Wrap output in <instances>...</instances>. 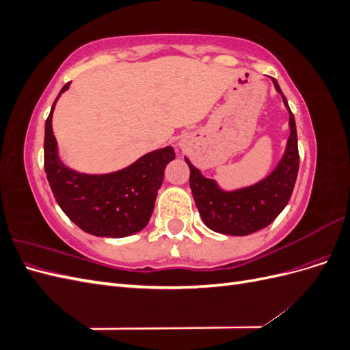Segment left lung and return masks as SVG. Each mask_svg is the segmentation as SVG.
Instances as JSON below:
<instances>
[{
	"mask_svg": "<svg viewBox=\"0 0 350 350\" xmlns=\"http://www.w3.org/2000/svg\"><path fill=\"white\" fill-rule=\"evenodd\" d=\"M271 80L289 111L291 134L283 157L269 176L254 185L225 191L215 179L203 176L185 157L189 166V187L200 216L208 229L219 234L243 237L269 226L280 215L292 196L299 169L296 124L276 79Z\"/></svg>",
	"mask_w": 350,
	"mask_h": 350,
	"instance_id": "8db88e82",
	"label": "left lung"
}]
</instances>
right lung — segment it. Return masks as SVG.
<instances>
[{
	"label": "right lung",
	"mask_w": 350,
	"mask_h": 350,
	"mask_svg": "<svg viewBox=\"0 0 350 350\" xmlns=\"http://www.w3.org/2000/svg\"><path fill=\"white\" fill-rule=\"evenodd\" d=\"M70 83L61 89L45 122V172L52 193L70 220L88 234L107 238L133 235L149 224L165 167L175 159L174 147L153 150L111 174L72 171L61 162L52 131V112Z\"/></svg>",
	"instance_id": "1"
}]
</instances>
